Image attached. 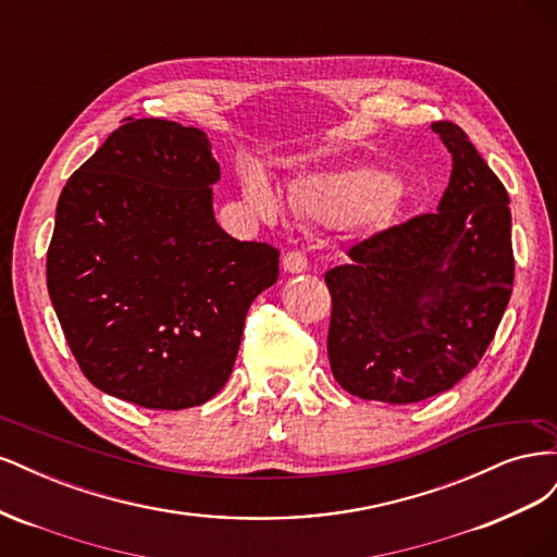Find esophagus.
I'll return each instance as SVG.
<instances>
[{"mask_svg": "<svg viewBox=\"0 0 557 557\" xmlns=\"http://www.w3.org/2000/svg\"><path fill=\"white\" fill-rule=\"evenodd\" d=\"M283 269L290 274H301L309 269V260L301 250H288L283 258Z\"/></svg>", "mask_w": 557, "mask_h": 557, "instance_id": "esophagus-1", "label": "esophagus"}]
</instances>
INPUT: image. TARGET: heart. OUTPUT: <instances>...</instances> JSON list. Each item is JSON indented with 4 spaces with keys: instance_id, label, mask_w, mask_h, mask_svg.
I'll return each mask as SVG.
<instances>
[{
    "instance_id": "1",
    "label": "heart",
    "mask_w": 557,
    "mask_h": 557,
    "mask_svg": "<svg viewBox=\"0 0 557 557\" xmlns=\"http://www.w3.org/2000/svg\"><path fill=\"white\" fill-rule=\"evenodd\" d=\"M244 195L250 209L267 221H281L285 213L283 197L267 181L250 176L244 183ZM395 195V178L374 166H358L332 174H320L301 181L290 190V207L297 215L318 225H342L364 218L381 223L391 197Z\"/></svg>"
}]
</instances>
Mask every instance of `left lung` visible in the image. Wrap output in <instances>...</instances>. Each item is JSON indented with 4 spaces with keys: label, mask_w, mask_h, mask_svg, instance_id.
I'll use <instances>...</instances> for the list:
<instances>
[{
    "label": "left lung",
    "mask_w": 557,
    "mask_h": 557,
    "mask_svg": "<svg viewBox=\"0 0 557 557\" xmlns=\"http://www.w3.org/2000/svg\"><path fill=\"white\" fill-rule=\"evenodd\" d=\"M453 156L440 209L352 244L325 274L327 356L360 399L413 404L465 379L491 346L513 290L509 195L462 127L436 121ZM432 294L435 309L419 305Z\"/></svg>",
    "instance_id": "left-lung-1"
}]
</instances>
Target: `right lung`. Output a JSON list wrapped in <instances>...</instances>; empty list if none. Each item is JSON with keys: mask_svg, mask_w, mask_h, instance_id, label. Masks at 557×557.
Segmentation results:
<instances>
[{"mask_svg": "<svg viewBox=\"0 0 557 557\" xmlns=\"http://www.w3.org/2000/svg\"><path fill=\"white\" fill-rule=\"evenodd\" d=\"M121 123L60 195L48 295L99 391L144 409L199 407L227 383L281 252L215 225L221 164L205 132L164 117Z\"/></svg>", "mask_w": 557, "mask_h": 557, "instance_id": "obj_1", "label": "right lung"}]
</instances>
